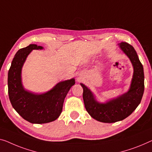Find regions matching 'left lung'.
<instances>
[{
	"instance_id": "left-lung-1",
	"label": "left lung",
	"mask_w": 152,
	"mask_h": 152,
	"mask_svg": "<svg viewBox=\"0 0 152 152\" xmlns=\"http://www.w3.org/2000/svg\"><path fill=\"white\" fill-rule=\"evenodd\" d=\"M119 46L130 58L134 67L130 89L126 94L106 104H99L94 99L90 90L80 84L83 88V97L86 110L93 118L104 123H114L128 117L141 103L144 92L143 67L137 52L126 42H121Z\"/></svg>"
}]
</instances>
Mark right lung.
<instances>
[{"label":"right lung","instance_id":"right-lung-1","mask_svg":"<svg viewBox=\"0 0 152 152\" xmlns=\"http://www.w3.org/2000/svg\"><path fill=\"white\" fill-rule=\"evenodd\" d=\"M36 44L20 49L15 54L8 72V94L13 108L22 118L32 124H46L59 117L66 95L75 84L74 78L58 83L46 94L35 95L24 90L21 69L32 50L42 49Z\"/></svg>","mask_w":152,"mask_h":152}]
</instances>
